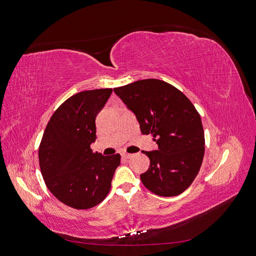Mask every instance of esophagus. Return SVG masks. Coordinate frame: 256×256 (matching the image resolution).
I'll use <instances>...</instances> for the list:
<instances>
[{
	"label": "esophagus",
	"mask_w": 256,
	"mask_h": 256,
	"mask_svg": "<svg viewBox=\"0 0 256 256\" xmlns=\"http://www.w3.org/2000/svg\"><path fill=\"white\" fill-rule=\"evenodd\" d=\"M131 156H132V154H127V152L122 154V157L125 158V159H129V158H131Z\"/></svg>",
	"instance_id": "34e87169"
}]
</instances>
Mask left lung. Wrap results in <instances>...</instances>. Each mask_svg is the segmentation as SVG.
<instances>
[{"label":"left lung","mask_w":256,"mask_h":256,"mask_svg":"<svg viewBox=\"0 0 256 256\" xmlns=\"http://www.w3.org/2000/svg\"><path fill=\"white\" fill-rule=\"evenodd\" d=\"M115 94L132 111L143 134H152L157 150L143 152L150 160L141 180L160 196L180 194L196 180L205 152L200 116L173 85L157 79L138 80L115 88Z\"/></svg>","instance_id":"1"}]
</instances>
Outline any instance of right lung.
<instances>
[{
    "mask_svg": "<svg viewBox=\"0 0 256 256\" xmlns=\"http://www.w3.org/2000/svg\"><path fill=\"white\" fill-rule=\"evenodd\" d=\"M112 88L80 92L53 113L40 145L38 158L46 186L60 202L76 209L102 203L111 189L120 154L102 156L96 140L95 120Z\"/></svg>",
    "mask_w": 256,
    "mask_h": 256,
    "instance_id": "add662e5",
    "label": "right lung"
}]
</instances>
